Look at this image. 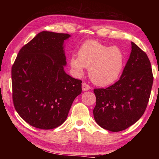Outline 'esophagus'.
Wrapping results in <instances>:
<instances>
[{"label":"esophagus","mask_w":159,"mask_h":159,"mask_svg":"<svg viewBox=\"0 0 159 159\" xmlns=\"http://www.w3.org/2000/svg\"><path fill=\"white\" fill-rule=\"evenodd\" d=\"M90 86L87 84L86 83H82V89L83 91H87L88 90H90Z\"/></svg>","instance_id":"34e87169"}]
</instances>
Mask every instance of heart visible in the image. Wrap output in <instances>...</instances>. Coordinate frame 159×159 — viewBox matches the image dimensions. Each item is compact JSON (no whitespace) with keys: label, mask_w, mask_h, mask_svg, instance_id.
I'll use <instances>...</instances> for the list:
<instances>
[{"label":"heart","mask_w":159,"mask_h":159,"mask_svg":"<svg viewBox=\"0 0 159 159\" xmlns=\"http://www.w3.org/2000/svg\"><path fill=\"white\" fill-rule=\"evenodd\" d=\"M123 51L116 46L109 47L97 41L83 43L78 57H72L71 66L79 75L83 74L84 67L89 68V77L99 86L111 85L119 78L124 66Z\"/></svg>","instance_id":"b5f03b06"}]
</instances>
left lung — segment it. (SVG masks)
Returning <instances> with one entry per match:
<instances>
[{"instance_id":"8db88e82","label":"left lung","mask_w":159,"mask_h":159,"mask_svg":"<svg viewBox=\"0 0 159 159\" xmlns=\"http://www.w3.org/2000/svg\"><path fill=\"white\" fill-rule=\"evenodd\" d=\"M120 79L107 88H95L93 115L97 123L111 132L125 130L142 117L149 102L154 76L147 54L133 42Z\"/></svg>"}]
</instances>
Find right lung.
Returning a JSON list of instances; mask_svg holds the SVG:
<instances>
[{
    "instance_id": "obj_1",
    "label": "right lung",
    "mask_w": 159,
    "mask_h": 159,
    "mask_svg": "<svg viewBox=\"0 0 159 159\" xmlns=\"http://www.w3.org/2000/svg\"><path fill=\"white\" fill-rule=\"evenodd\" d=\"M68 34L42 31L24 45L12 66V100L21 118L35 128L49 130L65 121L80 80L64 70V41Z\"/></svg>"
}]
</instances>
